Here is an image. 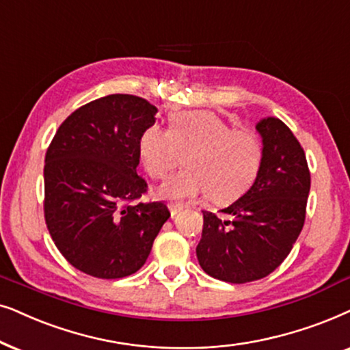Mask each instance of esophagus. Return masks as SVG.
Segmentation results:
<instances>
[{
  "instance_id": "34e87169",
  "label": "esophagus",
  "mask_w": 350,
  "mask_h": 350,
  "mask_svg": "<svg viewBox=\"0 0 350 350\" xmlns=\"http://www.w3.org/2000/svg\"><path fill=\"white\" fill-rule=\"evenodd\" d=\"M183 206H179V204H170V211H171V216L176 217L178 214L183 213Z\"/></svg>"
}]
</instances>
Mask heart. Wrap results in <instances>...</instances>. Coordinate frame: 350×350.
Returning <instances> with one entry per match:
<instances>
[{"label":"heart","instance_id":"obj_1","mask_svg":"<svg viewBox=\"0 0 350 350\" xmlns=\"http://www.w3.org/2000/svg\"><path fill=\"white\" fill-rule=\"evenodd\" d=\"M189 170L158 189L161 198L187 202L208 195L213 203H230L258 178L262 146L250 131L234 129L211 111L172 115L170 129L150 126L139 139V157L153 179H166L183 163Z\"/></svg>","mask_w":350,"mask_h":350}]
</instances>
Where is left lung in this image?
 I'll return each instance as SVG.
<instances>
[{
    "label": "left lung",
    "mask_w": 350,
    "mask_h": 350,
    "mask_svg": "<svg viewBox=\"0 0 350 350\" xmlns=\"http://www.w3.org/2000/svg\"><path fill=\"white\" fill-rule=\"evenodd\" d=\"M262 163L248 192L221 209L203 211L197 258L208 275L229 283L267 277L296 243L306 219L310 172L306 153L278 118L260 120Z\"/></svg>",
    "instance_id": "left-lung-1"
}]
</instances>
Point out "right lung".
I'll return each mask as SVG.
<instances>
[{
    "mask_svg": "<svg viewBox=\"0 0 350 350\" xmlns=\"http://www.w3.org/2000/svg\"><path fill=\"white\" fill-rule=\"evenodd\" d=\"M158 109L131 94H110L75 110L44 158V217L75 269L121 278L146 264L163 224L161 202L128 204L147 190L137 174L139 139Z\"/></svg>",
    "mask_w": 350,
    "mask_h": 350,
    "instance_id": "right-lung-1",
    "label": "right lung"
}]
</instances>
